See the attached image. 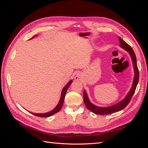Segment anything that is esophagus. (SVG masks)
Returning a JSON list of instances; mask_svg holds the SVG:
<instances>
[{"mask_svg":"<svg viewBox=\"0 0 148 148\" xmlns=\"http://www.w3.org/2000/svg\"><path fill=\"white\" fill-rule=\"evenodd\" d=\"M74 79H75V80H79V79H82V75H80V74H79V73H78V74H77V75H76L75 76Z\"/></svg>","mask_w":148,"mask_h":148,"instance_id":"34e87169","label":"esophagus"}]
</instances>
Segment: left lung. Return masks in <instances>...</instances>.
Here are the masks:
<instances>
[{"label": "left lung", "instance_id": "left-lung-1", "mask_svg": "<svg viewBox=\"0 0 148 148\" xmlns=\"http://www.w3.org/2000/svg\"><path fill=\"white\" fill-rule=\"evenodd\" d=\"M119 39L120 44V47H121L122 49H123L124 50H125L128 52L130 56L131 57V59L133 62V66L134 69L135 76H134L132 86L130 89V91L126 95V96L124 97L123 99H122L119 102L117 103V104L111 106H108V107H99L93 104L92 103H91V101H89V97L87 95V92L84 90L83 92V100L84 102L85 106H86V107H87V109L88 110L91 111L92 112L95 113L96 114L107 115V114L115 113L116 112H119L121 110L123 109L128 104L130 101L133 95H134V93H135L136 88L138 83L139 71H138V66H137V62H136L135 53L134 52L132 48L130 46L127 42H125L122 38L119 37Z\"/></svg>", "mask_w": 148, "mask_h": 148}]
</instances>
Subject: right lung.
Segmentation results:
<instances>
[{
  "label": "right lung",
  "mask_w": 148,
  "mask_h": 148,
  "mask_svg": "<svg viewBox=\"0 0 148 148\" xmlns=\"http://www.w3.org/2000/svg\"><path fill=\"white\" fill-rule=\"evenodd\" d=\"M37 35H35L34 36L31 38L30 39H33V38H34L35 36H36ZM71 83H72V80H70V81L69 82V83H67L65 86L64 87L63 89H62V93H61V96H60V99L59 100V103H58V104L57 105V106L55 107L54 109H53V110H51L48 112H46V113H42V114H38V113H33V112H30L32 114H34V115H36V116H38V117H50V116H52V115L55 114L56 113H57L58 112H59L60 110V109H62V106H63V104H64V99H65V95H66V91L67 89H68L69 87L70 86V85L71 84Z\"/></svg>",
  "instance_id": "add662e5"
}]
</instances>
